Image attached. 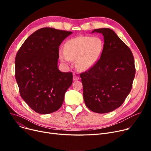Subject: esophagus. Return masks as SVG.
Listing matches in <instances>:
<instances>
[{
    "mask_svg": "<svg viewBox=\"0 0 151 151\" xmlns=\"http://www.w3.org/2000/svg\"><path fill=\"white\" fill-rule=\"evenodd\" d=\"M73 81H76L79 80V76L76 75L75 74H73Z\"/></svg>",
    "mask_w": 151,
    "mask_h": 151,
    "instance_id": "esophagus-1",
    "label": "esophagus"
}]
</instances>
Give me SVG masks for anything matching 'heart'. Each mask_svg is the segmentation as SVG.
I'll use <instances>...</instances> for the list:
<instances>
[{
  "label": "heart",
  "instance_id": "obj_1",
  "mask_svg": "<svg viewBox=\"0 0 151 151\" xmlns=\"http://www.w3.org/2000/svg\"><path fill=\"white\" fill-rule=\"evenodd\" d=\"M104 43L99 37L79 36L70 39L60 49V59L68 63L75 59L76 67L81 71L91 68L98 60L102 52Z\"/></svg>",
  "mask_w": 151,
  "mask_h": 151
}]
</instances>
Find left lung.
Returning <instances> with one entry per match:
<instances>
[{"label": "left lung", "mask_w": 151, "mask_h": 151, "mask_svg": "<svg viewBox=\"0 0 151 151\" xmlns=\"http://www.w3.org/2000/svg\"><path fill=\"white\" fill-rule=\"evenodd\" d=\"M104 35L100 59L80 75L86 105L97 113L111 112L120 107L130 92L135 75L133 55L129 47L108 28L93 30Z\"/></svg>", "instance_id": "left-lung-1"}]
</instances>
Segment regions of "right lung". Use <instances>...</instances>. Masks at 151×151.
Returning <instances> with one entry per match:
<instances>
[{"label": "right lung", "mask_w": 151, "mask_h": 151, "mask_svg": "<svg viewBox=\"0 0 151 151\" xmlns=\"http://www.w3.org/2000/svg\"><path fill=\"white\" fill-rule=\"evenodd\" d=\"M72 32L45 27L23 43L15 58V78L22 99L39 114L58 110L72 84L71 72L58 68L59 47Z\"/></svg>", "instance_id": "1"}]
</instances>
